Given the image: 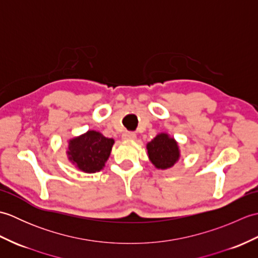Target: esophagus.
<instances>
[{"label":"esophagus","instance_id":"34e87169","mask_svg":"<svg viewBox=\"0 0 258 258\" xmlns=\"http://www.w3.org/2000/svg\"><path fill=\"white\" fill-rule=\"evenodd\" d=\"M122 139L123 140H130V141H133V140H135L136 139V134L135 133H133V132H125V133H123V135H122Z\"/></svg>","mask_w":258,"mask_h":258}]
</instances>
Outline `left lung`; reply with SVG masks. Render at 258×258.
I'll return each mask as SVG.
<instances>
[{
  "label": "left lung",
  "instance_id": "8db88e82",
  "mask_svg": "<svg viewBox=\"0 0 258 258\" xmlns=\"http://www.w3.org/2000/svg\"><path fill=\"white\" fill-rule=\"evenodd\" d=\"M146 149L150 161L158 169L172 167L180 155L177 142L166 133L156 135L155 139L147 143Z\"/></svg>",
  "mask_w": 258,
  "mask_h": 258
}]
</instances>
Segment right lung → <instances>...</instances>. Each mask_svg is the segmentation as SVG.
I'll list each match as a JSON object with an SVG mask.
<instances>
[{"label":"right lung","instance_id":"right-lung-1","mask_svg":"<svg viewBox=\"0 0 258 258\" xmlns=\"http://www.w3.org/2000/svg\"><path fill=\"white\" fill-rule=\"evenodd\" d=\"M114 144L113 139L105 138L96 131H87L69 141V160L84 173H96L105 166Z\"/></svg>","mask_w":258,"mask_h":258}]
</instances>
